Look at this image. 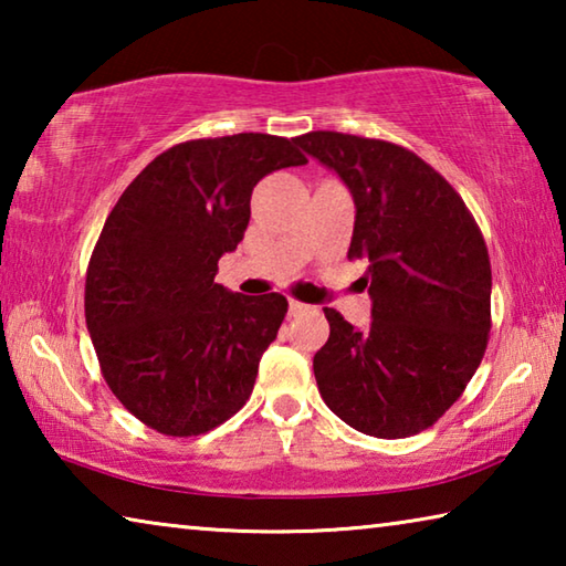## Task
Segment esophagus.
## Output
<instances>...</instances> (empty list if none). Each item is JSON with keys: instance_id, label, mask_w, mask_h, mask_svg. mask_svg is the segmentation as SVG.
<instances>
[{"instance_id": "obj_1", "label": "esophagus", "mask_w": 566, "mask_h": 566, "mask_svg": "<svg viewBox=\"0 0 566 566\" xmlns=\"http://www.w3.org/2000/svg\"><path fill=\"white\" fill-rule=\"evenodd\" d=\"M312 306L310 304H304V302H296V300H290V314L292 317H296V314H304V312H310Z\"/></svg>"}]
</instances>
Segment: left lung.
<instances>
[{
  "label": "left lung",
  "instance_id": "8db88e82",
  "mask_svg": "<svg viewBox=\"0 0 566 566\" xmlns=\"http://www.w3.org/2000/svg\"><path fill=\"white\" fill-rule=\"evenodd\" d=\"M334 169L357 207L349 260L367 262L369 329L324 310L314 354L322 399L361 434L401 439L462 397L492 329L484 237L454 187L415 151L385 139L310 132L294 139Z\"/></svg>",
  "mask_w": 566,
  "mask_h": 566
}]
</instances>
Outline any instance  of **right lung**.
Returning <instances> with one entry per match:
<instances>
[{
	"label": "right lung",
	"instance_id": "obj_1",
	"mask_svg": "<svg viewBox=\"0 0 566 566\" xmlns=\"http://www.w3.org/2000/svg\"><path fill=\"white\" fill-rule=\"evenodd\" d=\"M294 145L260 132L181 142L139 171L102 227L87 329L114 397L159 434H205L252 395L290 304L229 292L214 274L242 242L256 181L306 165Z\"/></svg>",
	"mask_w": 566,
	"mask_h": 566
}]
</instances>
